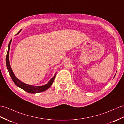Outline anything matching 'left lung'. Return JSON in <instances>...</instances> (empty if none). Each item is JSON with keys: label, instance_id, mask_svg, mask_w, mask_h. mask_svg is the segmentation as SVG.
Here are the masks:
<instances>
[{"label": "left lung", "instance_id": "left-lung-1", "mask_svg": "<svg viewBox=\"0 0 124 124\" xmlns=\"http://www.w3.org/2000/svg\"><path fill=\"white\" fill-rule=\"evenodd\" d=\"M115 76H114V77H115Z\"/></svg>", "mask_w": 124, "mask_h": 124}]
</instances>
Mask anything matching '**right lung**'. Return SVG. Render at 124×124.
<instances>
[{"mask_svg": "<svg viewBox=\"0 0 124 124\" xmlns=\"http://www.w3.org/2000/svg\"><path fill=\"white\" fill-rule=\"evenodd\" d=\"M22 31V29L20 30V31L17 33V35H18L19 33ZM11 39L10 40L9 43L8 45V51H7V54L6 55V66H7V68L9 71V73L10 76L12 80L14 81V83L17 86H18L19 88H22V89L24 90L25 91L31 93H36L40 92H43L48 89L49 87L52 86L53 84L54 79H55V77H56V74L54 75V76L51 79L49 82L46 85L41 86H33V85H30L28 84H27L22 82V81H20L19 79H18V78L16 77L15 74L13 73V71L12 70L11 68L10 67V62H9V50H10V44L11 43Z\"/></svg>", "mask_w": 124, "mask_h": 124, "instance_id": "1", "label": "right lung"}]
</instances>
